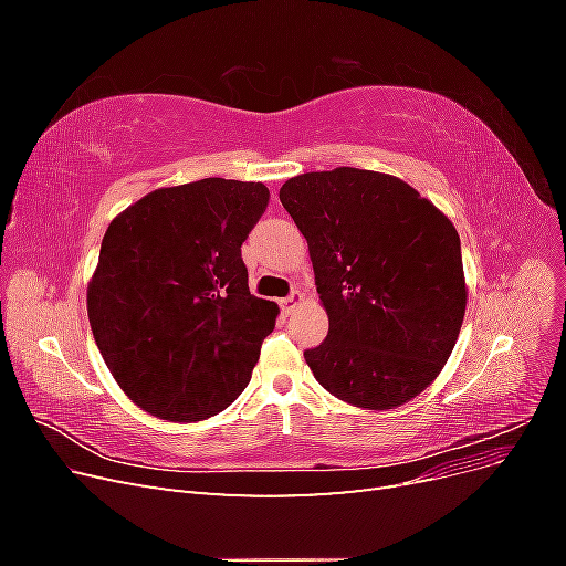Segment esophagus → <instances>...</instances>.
I'll return each instance as SVG.
<instances>
[{"instance_id": "obj_1", "label": "esophagus", "mask_w": 566, "mask_h": 566, "mask_svg": "<svg viewBox=\"0 0 566 566\" xmlns=\"http://www.w3.org/2000/svg\"><path fill=\"white\" fill-rule=\"evenodd\" d=\"M300 302H302V293H300V290H293V293H290L285 300H281V310H283L285 314H290Z\"/></svg>"}]
</instances>
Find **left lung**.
<instances>
[{"label": "left lung", "mask_w": 566, "mask_h": 566, "mask_svg": "<svg viewBox=\"0 0 566 566\" xmlns=\"http://www.w3.org/2000/svg\"><path fill=\"white\" fill-rule=\"evenodd\" d=\"M331 328L304 358L333 397L385 410L430 385L465 316L460 238L406 181L337 167L287 179Z\"/></svg>", "instance_id": "obj_1"}]
</instances>
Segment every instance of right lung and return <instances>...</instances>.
Returning <instances> with one entry per match:
<instances>
[{
	"label": "right lung",
	"mask_w": 566,
	"mask_h": 566,
	"mask_svg": "<svg viewBox=\"0 0 566 566\" xmlns=\"http://www.w3.org/2000/svg\"><path fill=\"white\" fill-rule=\"evenodd\" d=\"M260 181L158 188L111 221L87 290L96 347L127 397L163 420L221 413L248 387L279 306L250 295L241 245Z\"/></svg>",
	"instance_id": "add662e5"
}]
</instances>
